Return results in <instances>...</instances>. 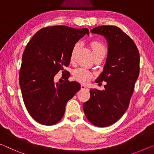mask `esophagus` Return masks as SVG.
<instances>
[{
	"label": "esophagus",
	"mask_w": 154,
	"mask_h": 154,
	"mask_svg": "<svg viewBox=\"0 0 154 154\" xmlns=\"http://www.w3.org/2000/svg\"><path fill=\"white\" fill-rule=\"evenodd\" d=\"M81 89L85 90V89H88V88H87V86H85V85H81Z\"/></svg>",
	"instance_id": "1"
}]
</instances>
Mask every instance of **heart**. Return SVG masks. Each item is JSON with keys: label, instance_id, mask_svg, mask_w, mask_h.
I'll return each instance as SVG.
<instances>
[{"label": "heart", "instance_id": "heart-1", "mask_svg": "<svg viewBox=\"0 0 154 154\" xmlns=\"http://www.w3.org/2000/svg\"><path fill=\"white\" fill-rule=\"evenodd\" d=\"M92 47V51L94 56L98 54H106V48L102 43L96 41H93L90 43ZM79 43H77L75 44V45L72 48L71 53V60H72L75 58V53L79 48ZM72 75L75 80L78 81L80 83H87L91 78L92 77V73L89 70H88L85 68L79 67L77 69H75L72 71Z\"/></svg>", "mask_w": 154, "mask_h": 154}]
</instances>
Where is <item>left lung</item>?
<instances>
[{
  "instance_id": "1",
  "label": "left lung",
  "mask_w": 154,
  "mask_h": 154,
  "mask_svg": "<svg viewBox=\"0 0 154 154\" xmlns=\"http://www.w3.org/2000/svg\"><path fill=\"white\" fill-rule=\"evenodd\" d=\"M90 32L103 35L107 41L106 63L96 80L106 84L103 90L90 89V98L83 109L92 124L105 127L119 120L128 107L139 75L140 56L134 41L118 27L100 26Z\"/></svg>"
}]
</instances>
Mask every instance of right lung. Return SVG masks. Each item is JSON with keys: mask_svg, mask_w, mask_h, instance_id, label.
Here are the masks:
<instances>
[{"mask_svg": "<svg viewBox=\"0 0 154 154\" xmlns=\"http://www.w3.org/2000/svg\"><path fill=\"white\" fill-rule=\"evenodd\" d=\"M88 28L66 26L43 28L35 34L26 46L20 71V85L27 111L38 123L51 126L62 118L65 106L80 90L76 82L67 77L54 83V76L69 66L75 44ZM65 72V71H64Z\"/></svg>", "mask_w": 154, "mask_h": 154, "instance_id": "right-lung-1", "label": "right lung"}]
</instances>
